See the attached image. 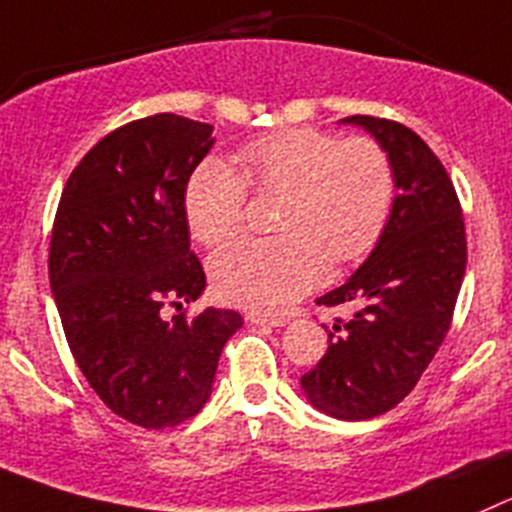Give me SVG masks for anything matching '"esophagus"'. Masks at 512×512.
<instances>
[{
    "mask_svg": "<svg viewBox=\"0 0 512 512\" xmlns=\"http://www.w3.org/2000/svg\"><path fill=\"white\" fill-rule=\"evenodd\" d=\"M251 324L256 326H284L286 319L284 316H271V314H261V311H251V314L246 316Z\"/></svg>",
    "mask_w": 512,
    "mask_h": 512,
    "instance_id": "34e87169",
    "label": "esophagus"
}]
</instances>
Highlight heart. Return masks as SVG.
Wrapping results in <instances>:
<instances>
[{
	"instance_id": "heart-1",
	"label": "heart",
	"mask_w": 512,
	"mask_h": 512,
	"mask_svg": "<svg viewBox=\"0 0 512 512\" xmlns=\"http://www.w3.org/2000/svg\"><path fill=\"white\" fill-rule=\"evenodd\" d=\"M248 188L281 196L276 238L221 248L211 279L221 299L248 309H284L326 279L332 264L367 256L382 236L394 203V170L382 145L342 140L309 128L279 130L243 145L236 170L206 160L186 186L193 236L218 246L246 226Z\"/></svg>"
}]
</instances>
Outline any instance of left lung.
<instances>
[{
  "label": "left lung",
  "mask_w": 512,
  "mask_h": 512,
  "mask_svg": "<svg viewBox=\"0 0 512 512\" xmlns=\"http://www.w3.org/2000/svg\"><path fill=\"white\" fill-rule=\"evenodd\" d=\"M342 123L382 145L397 196L367 261L316 299L352 306L354 314L329 329L326 354L301 377V389L324 415L359 422L397 407L440 349L465 276L467 241L455 186L420 135L369 115Z\"/></svg>",
  "instance_id": "8db88e82"
}]
</instances>
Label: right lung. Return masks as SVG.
<instances>
[{
    "mask_svg": "<svg viewBox=\"0 0 512 512\" xmlns=\"http://www.w3.org/2000/svg\"><path fill=\"white\" fill-rule=\"evenodd\" d=\"M213 125L160 113L123 125L80 160L50 241V286L77 367L110 410L148 430L180 425L211 397L238 311L175 314L206 289L191 251L186 186Z\"/></svg>",
    "mask_w": 512,
    "mask_h": 512,
    "instance_id": "obj_1",
    "label": "right lung"
}]
</instances>
